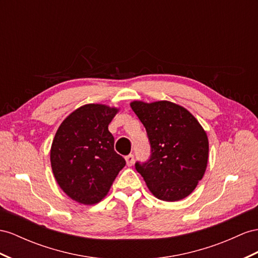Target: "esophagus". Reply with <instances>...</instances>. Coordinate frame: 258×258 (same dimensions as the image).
<instances>
[{"label": "esophagus", "mask_w": 258, "mask_h": 258, "mask_svg": "<svg viewBox=\"0 0 258 258\" xmlns=\"http://www.w3.org/2000/svg\"><path fill=\"white\" fill-rule=\"evenodd\" d=\"M125 160H126V164L128 167H131V166H133V163H134V155H128V156H126L125 157Z\"/></svg>", "instance_id": "esophagus-1"}]
</instances>
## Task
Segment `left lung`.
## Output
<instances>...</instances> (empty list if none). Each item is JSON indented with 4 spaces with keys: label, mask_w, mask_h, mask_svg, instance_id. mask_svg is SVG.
Returning <instances> with one entry per match:
<instances>
[{
    "label": "left lung",
    "mask_w": 258,
    "mask_h": 258,
    "mask_svg": "<svg viewBox=\"0 0 258 258\" xmlns=\"http://www.w3.org/2000/svg\"><path fill=\"white\" fill-rule=\"evenodd\" d=\"M146 128L150 159L135 168L158 200L176 202L193 192L205 174L209 144L195 116L170 101L131 102Z\"/></svg>",
    "instance_id": "obj_1"
}]
</instances>
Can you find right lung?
<instances>
[{
    "instance_id": "add662e5",
    "label": "right lung",
    "mask_w": 258,
    "mask_h": 258,
    "mask_svg": "<svg viewBox=\"0 0 258 258\" xmlns=\"http://www.w3.org/2000/svg\"><path fill=\"white\" fill-rule=\"evenodd\" d=\"M117 112V108L105 104H85L73 111L56 131L50 150L51 168L58 186L79 204L102 201L125 166L108 130Z\"/></svg>"
}]
</instances>
